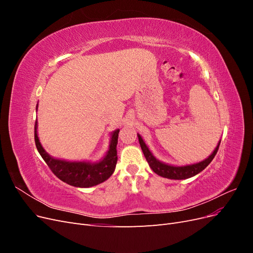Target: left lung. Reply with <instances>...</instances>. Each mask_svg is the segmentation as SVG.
<instances>
[{
	"label": "left lung",
	"mask_w": 253,
	"mask_h": 253,
	"mask_svg": "<svg viewBox=\"0 0 253 253\" xmlns=\"http://www.w3.org/2000/svg\"><path fill=\"white\" fill-rule=\"evenodd\" d=\"M137 136H138L139 143H140L141 150L143 152V155H144L145 159H147V162H148L151 169L156 174H158L159 176H163V177L169 178V179H187V178L192 177V176L202 172L205 168L212 162L214 156L216 155V153L219 148V143H220V140H219L215 150L212 152V154L208 158L203 160V162L196 163L193 165L178 167V166H171V165L159 162V160L156 159L154 157V155L152 154V152L149 150L147 144H145V142L143 141L142 137L139 134H137Z\"/></svg>",
	"instance_id": "left-lung-1"
}]
</instances>
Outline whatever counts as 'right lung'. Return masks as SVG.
<instances>
[{"label": "right lung", "mask_w": 253, "mask_h": 253, "mask_svg": "<svg viewBox=\"0 0 253 253\" xmlns=\"http://www.w3.org/2000/svg\"><path fill=\"white\" fill-rule=\"evenodd\" d=\"M38 109V105H37ZM37 121L35 125V142L38 152L59 179L78 188H89L105 181L114 173L117 164V143L119 129L112 133L110 148L105 156L98 163L66 162L51 157L42 147L38 137Z\"/></svg>", "instance_id": "add662e5"}]
</instances>
